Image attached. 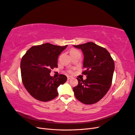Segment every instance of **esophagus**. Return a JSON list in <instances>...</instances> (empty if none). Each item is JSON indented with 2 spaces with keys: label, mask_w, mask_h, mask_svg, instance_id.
Wrapping results in <instances>:
<instances>
[{
  "label": "esophagus",
  "mask_w": 135,
  "mask_h": 135,
  "mask_svg": "<svg viewBox=\"0 0 135 135\" xmlns=\"http://www.w3.org/2000/svg\"><path fill=\"white\" fill-rule=\"evenodd\" d=\"M67 78H68V80H70V79H71L73 78V77L71 76L68 75V76H67Z\"/></svg>",
  "instance_id": "esophagus-1"
}]
</instances>
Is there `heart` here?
<instances>
[{
	"label": "heart",
	"mask_w": 135,
	"mask_h": 135,
	"mask_svg": "<svg viewBox=\"0 0 135 135\" xmlns=\"http://www.w3.org/2000/svg\"><path fill=\"white\" fill-rule=\"evenodd\" d=\"M76 52H78V51H77V50H75V49H73V50H71L70 51V54H73V53ZM70 72H71V71H70Z\"/></svg>",
	"instance_id": "1"
}]
</instances>
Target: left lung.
I'll return each mask as SVG.
<instances>
[{
    "label": "left lung",
    "instance_id": "1",
    "mask_svg": "<svg viewBox=\"0 0 135 135\" xmlns=\"http://www.w3.org/2000/svg\"><path fill=\"white\" fill-rule=\"evenodd\" d=\"M80 49L84 55L83 74L85 80L77 78L78 84L73 88L76 99L84 104H93L100 101L112 85L114 62L105 48L93 42L73 46Z\"/></svg>",
    "mask_w": 135,
    "mask_h": 135
}]
</instances>
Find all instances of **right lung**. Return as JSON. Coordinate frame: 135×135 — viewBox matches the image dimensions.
<instances>
[{
  "label": "right lung",
  "mask_w": 135,
  "mask_h": 135,
  "mask_svg": "<svg viewBox=\"0 0 135 135\" xmlns=\"http://www.w3.org/2000/svg\"><path fill=\"white\" fill-rule=\"evenodd\" d=\"M68 46H59L44 43L31 47L21 61L22 81L27 92L35 99L49 101L58 95L57 88L66 82V75L55 78L50 74L57 68L59 56Z\"/></svg>",
  "instance_id": "obj_1"
}]
</instances>
